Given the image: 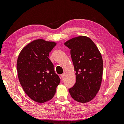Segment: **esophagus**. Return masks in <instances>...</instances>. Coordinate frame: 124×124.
<instances>
[{"label":"esophagus","mask_w":124,"mask_h":124,"mask_svg":"<svg viewBox=\"0 0 124 124\" xmlns=\"http://www.w3.org/2000/svg\"><path fill=\"white\" fill-rule=\"evenodd\" d=\"M66 73H63V74H62V75H61V78H63L66 76Z\"/></svg>","instance_id":"esophagus-1"}]
</instances>
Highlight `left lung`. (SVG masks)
<instances>
[{
    "instance_id": "left-lung-1",
    "label": "left lung",
    "mask_w": 124,
    "mask_h": 124,
    "mask_svg": "<svg viewBox=\"0 0 124 124\" xmlns=\"http://www.w3.org/2000/svg\"><path fill=\"white\" fill-rule=\"evenodd\" d=\"M76 75V83L69 89L72 97L80 103L95 98L101 85L103 64L101 52L90 38L79 36L66 41Z\"/></svg>"
}]
</instances>
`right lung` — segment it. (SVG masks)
<instances>
[{"mask_svg": "<svg viewBox=\"0 0 124 124\" xmlns=\"http://www.w3.org/2000/svg\"><path fill=\"white\" fill-rule=\"evenodd\" d=\"M56 43L37 39L23 48L17 61L18 78L27 95L38 103L52 99L61 79L54 73L49 53Z\"/></svg>", "mask_w": 124, "mask_h": 124, "instance_id": "1", "label": "right lung"}]
</instances>
